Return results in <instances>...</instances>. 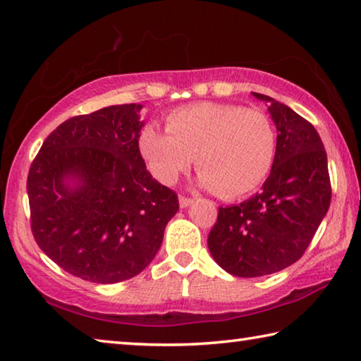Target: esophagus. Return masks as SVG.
<instances>
[{
  "label": "esophagus",
  "mask_w": 361,
  "mask_h": 361,
  "mask_svg": "<svg viewBox=\"0 0 361 361\" xmlns=\"http://www.w3.org/2000/svg\"><path fill=\"white\" fill-rule=\"evenodd\" d=\"M192 202H194V199L185 197V195H180V207H181V209H186V207H189Z\"/></svg>",
  "instance_id": "obj_1"
}]
</instances>
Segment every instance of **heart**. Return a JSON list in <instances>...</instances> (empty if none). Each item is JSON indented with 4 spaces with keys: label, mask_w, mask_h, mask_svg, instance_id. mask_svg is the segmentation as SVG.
I'll list each match as a JSON object with an SVG mask.
<instances>
[{
    "label": "heart",
    "mask_w": 361,
    "mask_h": 361,
    "mask_svg": "<svg viewBox=\"0 0 361 361\" xmlns=\"http://www.w3.org/2000/svg\"><path fill=\"white\" fill-rule=\"evenodd\" d=\"M140 152L149 172L172 185L197 156L200 185L224 197L255 191L272 172L277 133L269 116L228 103H197L169 114L167 130L146 126Z\"/></svg>",
    "instance_id": "obj_1"
}]
</instances>
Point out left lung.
<instances>
[{"instance_id":"left-lung-1","label":"left lung","mask_w":361,"mask_h":361,"mask_svg":"<svg viewBox=\"0 0 361 361\" xmlns=\"http://www.w3.org/2000/svg\"><path fill=\"white\" fill-rule=\"evenodd\" d=\"M277 129V156L259 194L240 205L219 207L209 234V250L235 277L282 271L304 255L331 202L326 151L315 127L271 97Z\"/></svg>"}]
</instances>
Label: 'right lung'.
Listing matches in <instances>:
<instances>
[{
	"instance_id": "add662e5",
	"label": "right lung",
	"mask_w": 361,
	"mask_h": 361,
	"mask_svg": "<svg viewBox=\"0 0 361 361\" xmlns=\"http://www.w3.org/2000/svg\"><path fill=\"white\" fill-rule=\"evenodd\" d=\"M140 109L114 105L65 121L28 172L36 243L63 271L94 283L138 276L180 209L140 154Z\"/></svg>"
}]
</instances>
